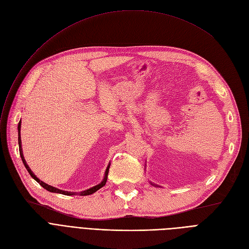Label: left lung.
<instances>
[{
    "instance_id": "left-lung-1",
    "label": "left lung",
    "mask_w": 249,
    "mask_h": 249,
    "mask_svg": "<svg viewBox=\"0 0 249 249\" xmlns=\"http://www.w3.org/2000/svg\"><path fill=\"white\" fill-rule=\"evenodd\" d=\"M150 183H151L152 185H154V186H159V185H157V184H155V183H153V182H151V181H150ZM159 187H161V186H159Z\"/></svg>"
}]
</instances>
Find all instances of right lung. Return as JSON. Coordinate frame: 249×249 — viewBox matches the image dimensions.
Instances as JSON below:
<instances>
[{
    "mask_svg": "<svg viewBox=\"0 0 249 249\" xmlns=\"http://www.w3.org/2000/svg\"><path fill=\"white\" fill-rule=\"evenodd\" d=\"M20 131H21V121L19 122V124H18V144H19V152H20V156H21V159H22V161H23V164H24V166H25V168L27 169V171L29 172V174L31 175V177L32 178L34 179V180H36L43 188H45L46 191H49V192H51V193H55V194H62V195H65V196H76V195H80V196H89V195H92V194H94V193H96L99 188H101L102 186H104L105 185V183H106V181H107V175H108V171H109V167H110V163L107 165V167H106V170H105V173H104V177H103V179H102V181L100 182V183H98L97 185H95V186H93V187H90V188H88V189H86V191H83V192H81V193H73V192H67V191H62V189H58V188H56V187H54V186H52V185H49L47 183H45V182H43V181H41L38 177H36V175H35L32 171H31V169H30V167L28 166V164L26 163V161H25V158H24V155H23V151H22V145H21V136H20Z\"/></svg>",
    "mask_w": 249,
    "mask_h": 249,
    "instance_id": "right-lung-1",
    "label": "right lung"
}]
</instances>
